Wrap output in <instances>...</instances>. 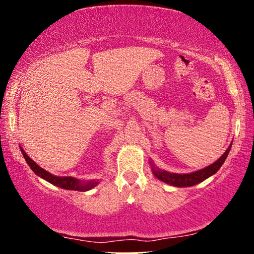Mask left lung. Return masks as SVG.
<instances>
[{"label": "left lung", "instance_id": "8db88e82", "mask_svg": "<svg viewBox=\"0 0 254 254\" xmlns=\"http://www.w3.org/2000/svg\"><path fill=\"white\" fill-rule=\"evenodd\" d=\"M231 144L229 145L224 154L222 155L216 162H214L213 164L206 166V168L197 170V171H195V172L171 173V172L165 171V170L157 168V166L154 164V162L150 161L151 171H152V173H154V176L156 177V178L159 179L163 183L169 184V185H171V186H175V187L194 186V185H196V184L203 182V180H206L207 178H209V177L215 175V173H216L218 170L221 169V166L223 165L224 161L228 157L229 151H230V149H231Z\"/></svg>", "mask_w": 254, "mask_h": 254}]
</instances>
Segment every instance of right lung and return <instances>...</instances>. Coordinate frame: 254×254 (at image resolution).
I'll return each instance as SVG.
<instances>
[{"label":"right lung","mask_w":254,"mask_h":254,"mask_svg":"<svg viewBox=\"0 0 254 254\" xmlns=\"http://www.w3.org/2000/svg\"><path fill=\"white\" fill-rule=\"evenodd\" d=\"M20 148V151L25 158V161L31 170L36 173L38 177L43 178L46 180V182L53 184V185L60 187V189H64V190H79V192H86V190H90L93 187H96L98 185L99 182L98 180H88V182H84V180H79L77 178H74V177H59V176H54L46 170H44L43 168H40L39 165L37 164L36 162L32 161L22 147Z\"/></svg>","instance_id":"add662e5"}]
</instances>
